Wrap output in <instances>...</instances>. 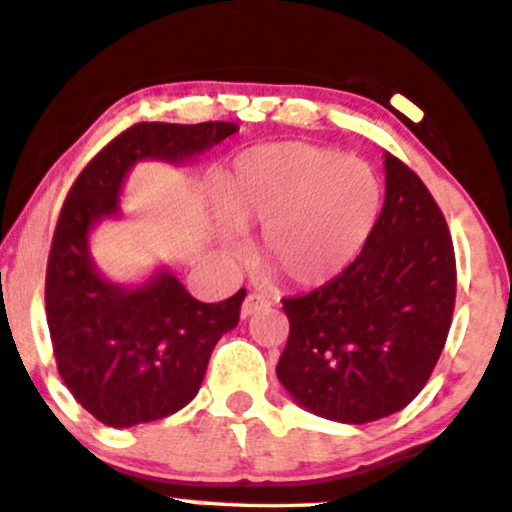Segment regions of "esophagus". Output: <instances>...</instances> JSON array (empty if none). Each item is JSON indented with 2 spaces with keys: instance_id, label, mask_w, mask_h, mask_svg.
Returning <instances> with one entry per match:
<instances>
[{
  "instance_id": "esophagus-1",
  "label": "esophagus",
  "mask_w": 512,
  "mask_h": 512,
  "mask_svg": "<svg viewBox=\"0 0 512 512\" xmlns=\"http://www.w3.org/2000/svg\"><path fill=\"white\" fill-rule=\"evenodd\" d=\"M264 307H269V300H267V295H262V293H250V295L245 297V300H243L241 316H243V319H245V316H250V314L260 312V309H264Z\"/></svg>"
}]
</instances>
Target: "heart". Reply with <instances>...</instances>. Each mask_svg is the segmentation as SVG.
<instances>
[{
	"label": "heart",
	"instance_id": "heart-1",
	"mask_svg": "<svg viewBox=\"0 0 512 512\" xmlns=\"http://www.w3.org/2000/svg\"><path fill=\"white\" fill-rule=\"evenodd\" d=\"M219 203L236 229H264V269L295 286H321L366 245L383 184L364 160L290 141L238 155Z\"/></svg>",
	"mask_w": 512,
	"mask_h": 512
}]
</instances>
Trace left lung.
<instances>
[{
  "instance_id": "1",
  "label": "left lung",
  "mask_w": 512,
  "mask_h": 512,
  "mask_svg": "<svg viewBox=\"0 0 512 512\" xmlns=\"http://www.w3.org/2000/svg\"><path fill=\"white\" fill-rule=\"evenodd\" d=\"M456 302L449 226L428 186L385 155V203L349 267L286 297L290 335L276 375L297 404L338 423L409 406L432 375Z\"/></svg>"
}]
</instances>
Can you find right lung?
<instances>
[{"label":"right lung","instance_id":"1","mask_svg":"<svg viewBox=\"0 0 512 512\" xmlns=\"http://www.w3.org/2000/svg\"><path fill=\"white\" fill-rule=\"evenodd\" d=\"M238 132L234 122H139L103 146L70 186L47 262V323L58 373L82 409L111 428L172 416L196 397L217 340L238 326L245 290L198 302L170 271L122 288L96 271L89 231L118 215L139 160L181 163Z\"/></svg>","mask_w":512,"mask_h":512}]
</instances>
